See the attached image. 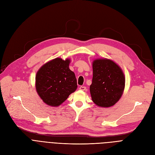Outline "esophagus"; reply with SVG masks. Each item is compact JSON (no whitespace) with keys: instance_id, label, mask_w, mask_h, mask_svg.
<instances>
[{"instance_id":"obj_1","label":"esophagus","mask_w":155,"mask_h":155,"mask_svg":"<svg viewBox=\"0 0 155 155\" xmlns=\"http://www.w3.org/2000/svg\"><path fill=\"white\" fill-rule=\"evenodd\" d=\"M79 90H83V91H84V90H86V87H84V86H81V87H79Z\"/></svg>"}]
</instances>
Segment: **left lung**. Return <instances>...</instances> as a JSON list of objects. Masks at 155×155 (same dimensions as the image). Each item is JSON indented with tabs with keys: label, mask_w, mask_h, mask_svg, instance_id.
Masks as SVG:
<instances>
[{
	"label": "left lung",
	"mask_w": 155,
	"mask_h": 155,
	"mask_svg": "<svg viewBox=\"0 0 155 155\" xmlns=\"http://www.w3.org/2000/svg\"><path fill=\"white\" fill-rule=\"evenodd\" d=\"M92 68L90 92L93 102L100 107H111L118 102L123 94L124 74L117 64L106 58L95 60Z\"/></svg>",
	"instance_id": "left-lung-1"
}]
</instances>
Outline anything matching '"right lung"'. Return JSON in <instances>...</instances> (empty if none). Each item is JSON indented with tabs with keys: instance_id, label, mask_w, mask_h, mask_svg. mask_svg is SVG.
Returning <instances> with one entry per match:
<instances>
[{
	"instance_id": "right-lung-1",
	"label": "right lung",
	"mask_w": 155,
	"mask_h": 155,
	"mask_svg": "<svg viewBox=\"0 0 155 155\" xmlns=\"http://www.w3.org/2000/svg\"><path fill=\"white\" fill-rule=\"evenodd\" d=\"M71 60L57 58L41 66L36 73L35 87L47 105L58 106L77 89L75 74L69 68Z\"/></svg>"
}]
</instances>
